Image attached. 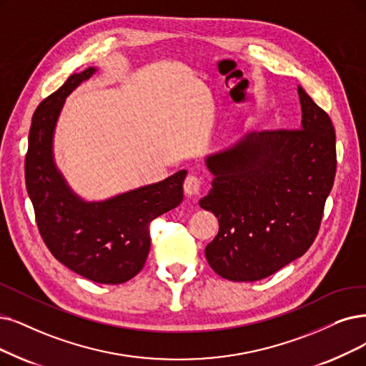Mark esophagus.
<instances>
[{
	"label": "esophagus",
	"instance_id": "obj_1",
	"mask_svg": "<svg viewBox=\"0 0 366 366\" xmlns=\"http://www.w3.org/2000/svg\"><path fill=\"white\" fill-rule=\"evenodd\" d=\"M184 194L187 197H194V195H198L202 187H204V180L199 177V175H195V174H189L187 177L184 179Z\"/></svg>",
	"mask_w": 366,
	"mask_h": 366
}]
</instances>
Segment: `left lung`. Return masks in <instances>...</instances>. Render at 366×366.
Segmentation results:
<instances>
[{"mask_svg": "<svg viewBox=\"0 0 366 366\" xmlns=\"http://www.w3.org/2000/svg\"><path fill=\"white\" fill-rule=\"evenodd\" d=\"M302 126L247 134L207 157L214 175L204 210L219 219L210 267L229 281L264 280L314 243L336 172L330 117L297 89Z\"/></svg>", "mask_w": 366, "mask_h": 366, "instance_id": "left-lung-1", "label": "left lung"}]
</instances>
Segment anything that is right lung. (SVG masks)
I'll use <instances>...</instances> for the list:
<instances>
[{"label":"right lung","mask_w":366,"mask_h":366,"mask_svg":"<svg viewBox=\"0 0 366 366\" xmlns=\"http://www.w3.org/2000/svg\"><path fill=\"white\" fill-rule=\"evenodd\" d=\"M96 71L89 67L40 102L28 135L25 184L40 236L51 254L97 284H123L141 272L150 251V222L183 199L186 171L100 202L71 192L52 156L54 129L66 97Z\"/></svg>","instance_id":"obj_1"}]
</instances>
